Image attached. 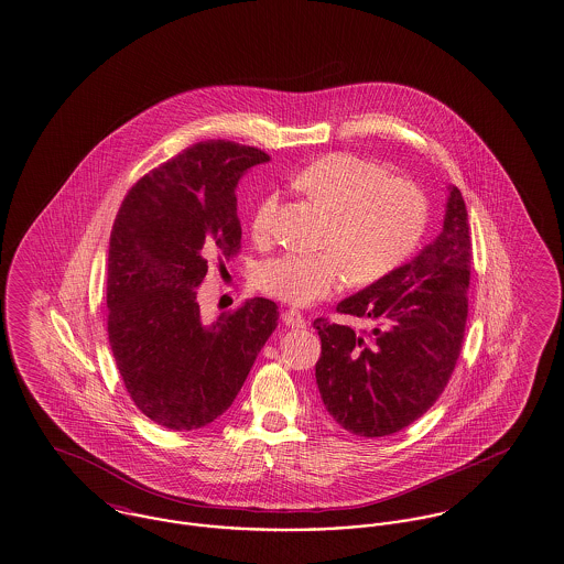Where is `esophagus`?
I'll use <instances>...</instances> for the list:
<instances>
[{
  "instance_id": "obj_1",
  "label": "esophagus",
  "mask_w": 564,
  "mask_h": 564,
  "mask_svg": "<svg viewBox=\"0 0 564 564\" xmlns=\"http://www.w3.org/2000/svg\"><path fill=\"white\" fill-rule=\"evenodd\" d=\"M282 322H284L286 327H292V329H303V327H306L305 317L296 308L284 311L282 313Z\"/></svg>"
}]
</instances>
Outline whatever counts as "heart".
<instances>
[{"instance_id": "obj_1", "label": "heart", "mask_w": 564, "mask_h": 564, "mask_svg": "<svg viewBox=\"0 0 564 564\" xmlns=\"http://www.w3.org/2000/svg\"><path fill=\"white\" fill-rule=\"evenodd\" d=\"M294 187L322 206L332 218L323 237L322 256L286 253L268 261L259 286L282 303L313 305L338 292L352 274L375 282L400 268L416 249L426 199L408 178H387L375 162L352 154H329L294 177ZM278 195L268 194L251 216L256 239H268L274 225Z\"/></svg>"}]
</instances>
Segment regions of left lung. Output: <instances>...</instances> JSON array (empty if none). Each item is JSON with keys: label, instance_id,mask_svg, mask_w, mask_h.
Returning a JSON list of instances; mask_svg holds the SVG:
<instances>
[{"label": "left lung", "instance_id": "left-lung-1", "mask_svg": "<svg viewBox=\"0 0 564 564\" xmlns=\"http://www.w3.org/2000/svg\"><path fill=\"white\" fill-rule=\"evenodd\" d=\"M443 230L419 256L344 299L338 313L375 323L369 334L315 319L325 410L358 436H386L419 420L449 383L466 332L471 241L466 202L449 185Z\"/></svg>", "mask_w": 564, "mask_h": 564}]
</instances>
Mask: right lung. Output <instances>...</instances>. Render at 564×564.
Masks as SVG:
<instances>
[{
    "label": "right lung",
    "mask_w": 564,
    "mask_h": 564,
    "mask_svg": "<svg viewBox=\"0 0 564 564\" xmlns=\"http://www.w3.org/2000/svg\"><path fill=\"white\" fill-rule=\"evenodd\" d=\"M265 152L197 142L129 189L117 212L107 270L109 344L129 398L171 431L225 414L278 325V306L251 299L202 322L197 286L209 259L241 249L237 183Z\"/></svg>",
    "instance_id": "add662e5"
}]
</instances>
